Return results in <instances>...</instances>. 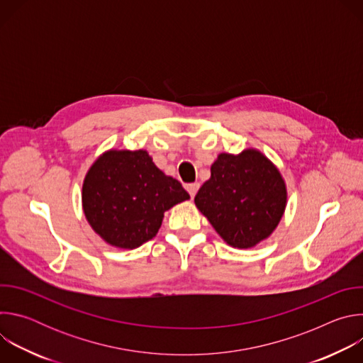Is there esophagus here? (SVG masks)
Listing matches in <instances>:
<instances>
[{"instance_id": "esophagus-1", "label": "esophagus", "mask_w": 363, "mask_h": 363, "mask_svg": "<svg viewBox=\"0 0 363 363\" xmlns=\"http://www.w3.org/2000/svg\"><path fill=\"white\" fill-rule=\"evenodd\" d=\"M186 189H188V192H189V195H191V198H194L195 196V194L198 192V189H199V184L196 182V184H189L188 186H186Z\"/></svg>"}]
</instances>
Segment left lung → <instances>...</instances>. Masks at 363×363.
I'll use <instances>...</instances> for the list:
<instances>
[{
    "label": "left lung",
    "mask_w": 363,
    "mask_h": 363,
    "mask_svg": "<svg viewBox=\"0 0 363 363\" xmlns=\"http://www.w3.org/2000/svg\"><path fill=\"white\" fill-rule=\"evenodd\" d=\"M199 213L234 248H252L277 228L287 205L279 168L255 147L221 152L194 199Z\"/></svg>",
    "instance_id": "obj_1"
}]
</instances>
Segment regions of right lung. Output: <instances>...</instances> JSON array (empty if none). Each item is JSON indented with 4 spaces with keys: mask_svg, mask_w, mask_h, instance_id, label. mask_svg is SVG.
I'll list each match as a JSON object with an SVG mask.
<instances>
[{
    "mask_svg": "<svg viewBox=\"0 0 363 363\" xmlns=\"http://www.w3.org/2000/svg\"><path fill=\"white\" fill-rule=\"evenodd\" d=\"M189 199L175 178L153 164L145 149H109L86 172L83 213L112 247L133 250L158 234L165 211Z\"/></svg>",
    "mask_w": 363,
    "mask_h": 363,
    "instance_id": "obj_1",
    "label": "right lung"
}]
</instances>
